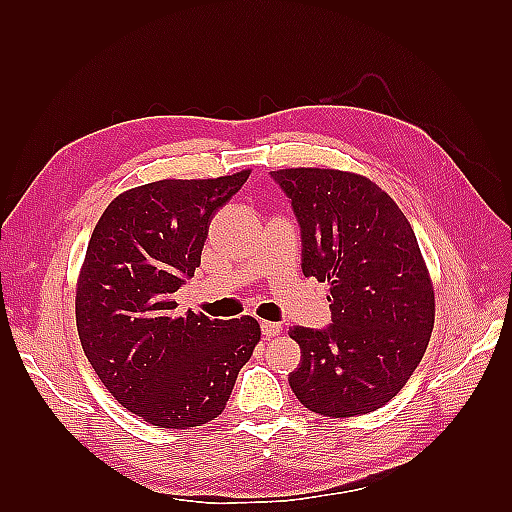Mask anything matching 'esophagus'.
I'll return each instance as SVG.
<instances>
[{"label":"esophagus","mask_w":512,"mask_h":512,"mask_svg":"<svg viewBox=\"0 0 512 512\" xmlns=\"http://www.w3.org/2000/svg\"><path fill=\"white\" fill-rule=\"evenodd\" d=\"M281 332V323H275V321H262V334L268 336V339H273V336H277Z\"/></svg>","instance_id":"34e87169"}]
</instances>
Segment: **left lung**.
<instances>
[{"mask_svg": "<svg viewBox=\"0 0 512 512\" xmlns=\"http://www.w3.org/2000/svg\"><path fill=\"white\" fill-rule=\"evenodd\" d=\"M301 233V270L330 284L328 328L292 325L301 365L288 383L332 418L376 411L427 350L433 288L407 217L372 180L336 169L270 171Z\"/></svg>", "mask_w": 512, "mask_h": 512, "instance_id": "1", "label": "left lung"}]
</instances>
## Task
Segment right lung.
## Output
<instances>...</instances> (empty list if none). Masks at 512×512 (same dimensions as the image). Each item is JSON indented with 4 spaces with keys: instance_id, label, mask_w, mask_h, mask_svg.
Segmentation results:
<instances>
[{
    "instance_id": "1",
    "label": "right lung",
    "mask_w": 512,
    "mask_h": 512,
    "mask_svg": "<svg viewBox=\"0 0 512 512\" xmlns=\"http://www.w3.org/2000/svg\"><path fill=\"white\" fill-rule=\"evenodd\" d=\"M248 171L215 180H158L112 200L96 224L76 288L83 352L107 391L162 429L224 411L259 343L253 317L178 312L173 292L200 266L213 213Z\"/></svg>"
}]
</instances>
